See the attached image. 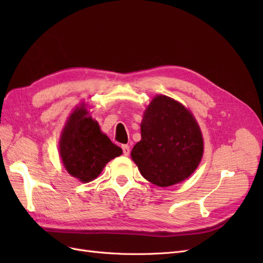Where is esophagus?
Listing matches in <instances>:
<instances>
[{
    "label": "esophagus",
    "instance_id": "esophagus-1",
    "mask_svg": "<svg viewBox=\"0 0 263 263\" xmlns=\"http://www.w3.org/2000/svg\"><path fill=\"white\" fill-rule=\"evenodd\" d=\"M122 149H123V154L125 155V156H128L129 155V146L128 145H123L122 146Z\"/></svg>",
    "mask_w": 263,
    "mask_h": 263
}]
</instances>
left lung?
Returning a JSON list of instances; mask_svg holds the SVG:
<instances>
[{"label": "left lung", "mask_w": 263, "mask_h": 263, "mask_svg": "<svg viewBox=\"0 0 263 263\" xmlns=\"http://www.w3.org/2000/svg\"><path fill=\"white\" fill-rule=\"evenodd\" d=\"M140 127L141 140L134 146L132 158L146 180L164 187L195 171L203 156V137L195 118L181 103L157 95Z\"/></svg>", "instance_id": "obj_1"}]
</instances>
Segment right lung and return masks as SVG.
I'll list each match as a JSON object with an SVG mask.
<instances>
[{"label": "right lung", "instance_id": "1", "mask_svg": "<svg viewBox=\"0 0 263 263\" xmlns=\"http://www.w3.org/2000/svg\"><path fill=\"white\" fill-rule=\"evenodd\" d=\"M59 150L67 171L82 182L94 180L109 160L123 153L101 132L98 122L93 121L84 107L70 115Z\"/></svg>", "mask_w": 263, "mask_h": 263}]
</instances>
